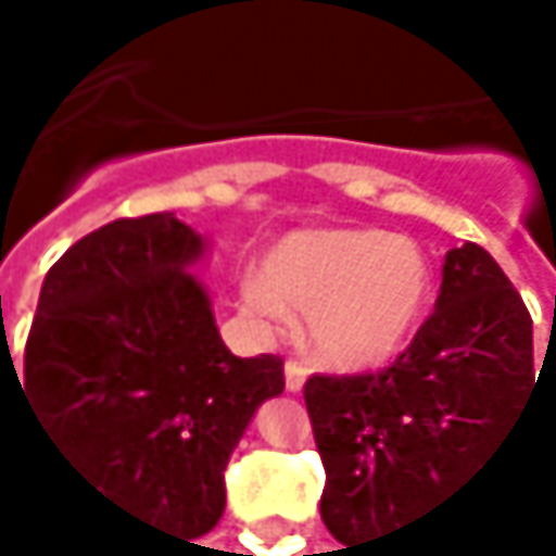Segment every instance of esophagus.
Listing matches in <instances>:
<instances>
[{
  "label": "esophagus",
  "instance_id": "34e87169",
  "mask_svg": "<svg viewBox=\"0 0 556 556\" xmlns=\"http://www.w3.org/2000/svg\"><path fill=\"white\" fill-rule=\"evenodd\" d=\"M283 374H287V390H290V393H300L303 383H306V367H303V363H300V359H287Z\"/></svg>",
  "mask_w": 556,
  "mask_h": 556
}]
</instances>
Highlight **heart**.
<instances>
[{
  "label": "heart",
  "mask_w": 556,
  "mask_h": 556,
  "mask_svg": "<svg viewBox=\"0 0 556 556\" xmlns=\"http://www.w3.org/2000/svg\"><path fill=\"white\" fill-rule=\"evenodd\" d=\"M433 296L424 250L383 229H319L280 240L263 276L243 283V309L280 327L306 313L309 346L343 370L380 367L410 343Z\"/></svg>",
  "instance_id": "heart-1"
}]
</instances>
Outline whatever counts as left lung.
<instances>
[{
    "mask_svg": "<svg viewBox=\"0 0 556 556\" xmlns=\"http://www.w3.org/2000/svg\"><path fill=\"white\" fill-rule=\"evenodd\" d=\"M538 383L520 293L483 247L451 250L433 313L387 370L313 374L303 387L327 470V530L340 544L387 538L457 494L507 440Z\"/></svg>",
    "mask_w": 556,
    "mask_h": 556,
    "instance_id": "left-lung-1",
    "label": "left lung"
}]
</instances>
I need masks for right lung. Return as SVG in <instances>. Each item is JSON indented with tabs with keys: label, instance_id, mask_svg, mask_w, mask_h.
<instances>
[{
	"label": "right lung",
	"instance_id": "right-lung-1",
	"mask_svg": "<svg viewBox=\"0 0 556 556\" xmlns=\"http://www.w3.org/2000/svg\"><path fill=\"white\" fill-rule=\"evenodd\" d=\"M206 240L173 213L99 226L46 273L23 374H5L66 470L179 541L226 507L223 470L283 359L232 356L193 273Z\"/></svg>",
	"mask_w": 556,
	"mask_h": 556
}]
</instances>
